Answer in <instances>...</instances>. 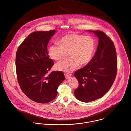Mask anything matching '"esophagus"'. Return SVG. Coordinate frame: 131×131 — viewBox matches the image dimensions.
Instances as JSON below:
<instances>
[{"label": "esophagus", "mask_w": 131, "mask_h": 131, "mask_svg": "<svg viewBox=\"0 0 131 131\" xmlns=\"http://www.w3.org/2000/svg\"><path fill=\"white\" fill-rule=\"evenodd\" d=\"M71 77V74H65V77L66 79H68V78L69 77Z\"/></svg>", "instance_id": "esophagus-1"}]
</instances>
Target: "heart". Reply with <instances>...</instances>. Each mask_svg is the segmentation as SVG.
I'll return each instance as SVG.
<instances>
[{
  "label": "heart",
  "instance_id": "heart-1",
  "mask_svg": "<svg viewBox=\"0 0 131 131\" xmlns=\"http://www.w3.org/2000/svg\"><path fill=\"white\" fill-rule=\"evenodd\" d=\"M48 51L49 57L54 61L63 59L69 53V59L57 63L56 68L59 71L70 73L74 70L79 64L85 65L92 59L96 49V42L91 36L77 34H69L62 37Z\"/></svg>",
  "mask_w": 131,
  "mask_h": 131
}]
</instances>
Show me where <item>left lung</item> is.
<instances>
[{"label":"left lung","instance_id":"8db88e82","mask_svg":"<svg viewBox=\"0 0 131 131\" xmlns=\"http://www.w3.org/2000/svg\"><path fill=\"white\" fill-rule=\"evenodd\" d=\"M99 38L94 58L85 66L74 72L79 85L74 90L75 98L89 102L102 97L111 88L117 71L116 51L114 42L101 31H92Z\"/></svg>","mask_w":131,"mask_h":131}]
</instances>
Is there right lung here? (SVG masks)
<instances>
[{
	"label": "right lung",
	"instance_id": "right-lung-1",
	"mask_svg": "<svg viewBox=\"0 0 131 131\" xmlns=\"http://www.w3.org/2000/svg\"><path fill=\"white\" fill-rule=\"evenodd\" d=\"M56 30L31 33L18 47L16 55V71L23 92L31 100L47 103L58 95L59 85L65 79L62 71L50 74L54 62L49 59L47 45Z\"/></svg>",
	"mask_w": 131,
	"mask_h": 131
}]
</instances>
